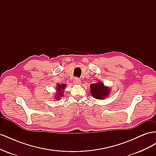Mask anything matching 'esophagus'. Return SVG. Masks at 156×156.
<instances>
[{
	"mask_svg": "<svg viewBox=\"0 0 156 156\" xmlns=\"http://www.w3.org/2000/svg\"><path fill=\"white\" fill-rule=\"evenodd\" d=\"M73 83H75V84H81V80H80L79 78H77V77H76V78H75L74 79H73Z\"/></svg>",
	"mask_w": 156,
	"mask_h": 156,
	"instance_id": "esophagus-1",
	"label": "esophagus"
}]
</instances>
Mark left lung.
<instances>
[{
  "label": "left lung",
  "instance_id": "obj_1",
  "mask_svg": "<svg viewBox=\"0 0 156 156\" xmlns=\"http://www.w3.org/2000/svg\"><path fill=\"white\" fill-rule=\"evenodd\" d=\"M90 92L94 98L101 100L109 95L110 88L104 86L103 83L99 81L97 83L90 84Z\"/></svg>",
  "mask_w": 156,
  "mask_h": 156
}]
</instances>
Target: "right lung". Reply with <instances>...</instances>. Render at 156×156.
<instances>
[{
	"label": "right lung",
	"mask_w": 156,
	"mask_h": 156,
	"mask_svg": "<svg viewBox=\"0 0 156 156\" xmlns=\"http://www.w3.org/2000/svg\"><path fill=\"white\" fill-rule=\"evenodd\" d=\"M66 87V85L65 84H60L59 83L57 84V87H56V90L58 92H56L57 94H56L55 96L56 100H60V98H61V97L63 96V91L65 89Z\"/></svg>",
	"instance_id": "1"
}]
</instances>
